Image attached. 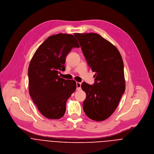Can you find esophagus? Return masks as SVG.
I'll return each mask as SVG.
<instances>
[{"mask_svg": "<svg viewBox=\"0 0 154 154\" xmlns=\"http://www.w3.org/2000/svg\"><path fill=\"white\" fill-rule=\"evenodd\" d=\"M76 86H77V90L79 91L81 89V83L77 82L76 83Z\"/></svg>", "mask_w": 154, "mask_h": 154, "instance_id": "esophagus-1", "label": "esophagus"}]
</instances>
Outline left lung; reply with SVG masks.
Instances as JSON below:
<instances>
[{
    "label": "left lung",
    "instance_id": "8db88e82",
    "mask_svg": "<svg viewBox=\"0 0 154 154\" xmlns=\"http://www.w3.org/2000/svg\"><path fill=\"white\" fill-rule=\"evenodd\" d=\"M74 36L88 65L95 72L93 85L82 84L86 94L83 109L90 119L103 121L115 111L125 92L123 60L118 48L97 33H76Z\"/></svg>",
    "mask_w": 154,
    "mask_h": 154
}]
</instances>
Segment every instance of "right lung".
Returning a JSON list of instances; mask_svg holds the SVG:
<instances>
[{"mask_svg":"<svg viewBox=\"0 0 154 154\" xmlns=\"http://www.w3.org/2000/svg\"><path fill=\"white\" fill-rule=\"evenodd\" d=\"M80 47L74 36L58 33L47 38L34 53L28 68L29 91L40 113L50 119L61 118L66 103L76 89L74 80L59 76L65 69L67 54Z\"/></svg>","mask_w":154,"mask_h":154,"instance_id":"right-lung-1","label":"right lung"}]
</instances>
